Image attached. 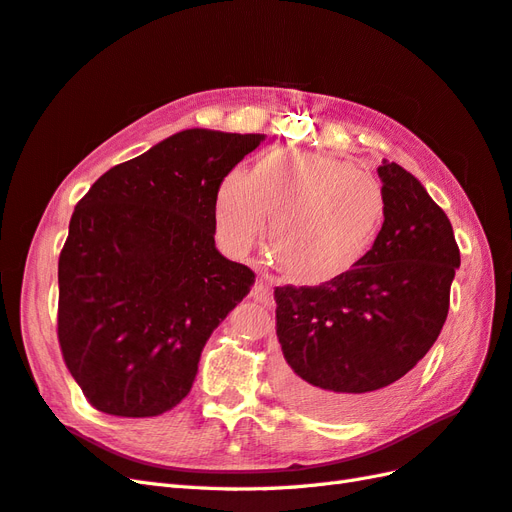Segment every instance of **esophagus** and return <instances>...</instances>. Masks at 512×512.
Here are the masks:
<instances>
[{"label":"esophagus","mask_w":512,"mask_h":512,"mask_svg":"<svg viewBox=\"0 0 512 512\" xmlns=\"http://www.w3.org/2000/svg\"><path fill=\"white\" fill-rule=\"evenodd\" d=\"M256 301H260V303H269V299H271V286H269V282L265 280V278H260V280H256L254 282V286H252V293H250Z\"/></svg>","instance_id":"esophagus-1"}]
</instances>
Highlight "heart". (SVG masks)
Instances as JSON below:
<instances>
[{
    "mask_svg": "<svg viewBox=\"0 0 512 512\" xmlns=\"http://www.w3.org/2000/svg\"><path fill=\"white\" fill-rule=\"evenodd\" d=\"M271 252L297 280L325 282L342 275L375 245L385 198L375 178L351 161L312 150L262 157L254 174L232 170L217 191V226L234 247L265 230Z\"/></svg>",
    "mask_w": 512,
    "mask_h": 512,
    "instance_id": "heart-1",
    "label": "heart"
}]
</instances>
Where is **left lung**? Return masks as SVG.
<instances>
[{
  "label": "left lung",
  "mask_w": 512,
  "mask_h": 512,
  "mask_svg": "<svg viewBox=\"0 0 512 512\" xmlns=\"http://www.w3.org/2000/svg\"><path fill=\"white\" fill-rule=\"evenodd\" d=\"M385 217L357 265L319 286L275 288L288 403L327 420L383 405L433 347L461 265L448 215L398 163L377 168Z\"/></svg>",
  "instance_id": "left-lung-1"
}]
</instances>
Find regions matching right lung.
<instances>
[{"label":"right lung","instance_id":"1","mask_svg":"<svg viewBox=\"0 0 512 512\" xmlns=\"http://www.w3.org/2000/svg\"><path fill=\"white\" fill-rule=\"evenodd\" d=\"M262 140L185 129L77 202L58 262V340L92 407L150 418L189 394L206 340L256 278L215 247V204Z\"/></svg>","mask_w":512,"mask_h":512}]
</instances>
